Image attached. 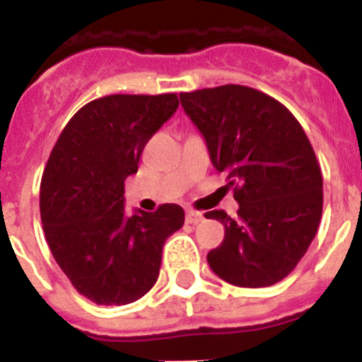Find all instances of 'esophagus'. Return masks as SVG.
<instances>
[{
    "instance_id": "obj_1",
    "label": "esophagus",
    "mask_w": 362,
    "mask_h": 362,
    "mask_svg": "<svg viewBox=\"0 0 362 362\" xmlns=\"http://www.w3.org/2000/svg\"><path fill=\"white\" fill-rule=\"evenodd\" d=\"M201 221H203V214L196 212V210H187V223H190V225H197V223H201Z\"/></svg>"
}]
</instances>
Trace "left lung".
<instances>
[{
  "mask_svg": "<svg viewBox=\"0 0 362 362\" xmlns=\"http://www.w3.org/2000/svg\"><path fill=\"white\" fill-rule=\"evenodd\" d=\"M203 134L210 159L233 187L238 217L206 212L225 226L209 252L226 283L261 288L297 267L322 216V175L305 130L277 99L250 86L223 85L179 94Z\"/></svg>",
  "mask_w": 362,
  "mask_h": 362,
  "instance_id": "obj_1",
  "label": "left lung"
}]
</instances>
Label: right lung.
<instances>
[{
    "instance_id": "obj_1",
    "label": "right lung",
    "mask_w": 362,
    "mask_h": 362,
    "mask_svg": "<svg viewBox=\"0 0 362 362\" xmlns=\"http://www.w3.org/2000/svg\"><path fill=\"white\" fill-rule=\"evenodd\" d=\"M179 107L177 94H112L66 123L41 179L40 212L56 263L95 305H129L152 288L166 238L185 223L179 204L124 214V179L150 137Z\"/></svg>"
}]
</instances>
